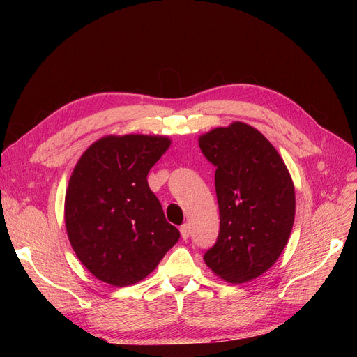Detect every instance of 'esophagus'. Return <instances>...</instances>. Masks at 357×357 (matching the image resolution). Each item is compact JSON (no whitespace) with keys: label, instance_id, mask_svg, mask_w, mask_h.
I'll return each instance as SVG.
<instances>
[{"label":"esophagus","instance_id":"obj_1","mask_svg":"<svg viewBox=\"0 0 357 357\" xmlns=\"http://www.w3.org/2000/svg\"><path fill=\"white\" fill-rule=\"evenodd\" d=\"M181 236H182V238L183 240H186V238H188L190 237V233H191V230H190V226H188V224H183V226H181Z\"/></svg>","mask_w":357,"mask_h":357}]
</instances>
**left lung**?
<instances>
[{"mask_svg": "<svg viewBox=\"0 0 357 357\" xmlns=\"http://www.w3.org/2000/svg\"><path fill=\"white\" fill-rule=\"evenodd\" d=\"M215 166L220 231L204 261L215 275L243 284L265 273L285 249L295 218V190L269 140L236 121L199 137Z\"/></svg>", "mask_w": 357, "mask_h": 357, "instance_id": "left-lung-1", "label": "left lung"}]
</instances>
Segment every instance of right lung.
Masks as SVG:
<instances>
[{"label":"right lung","mask_w":357,"mask_h":357,"mask_svg":"<svg viewBox=\"0 0 357 357\" xmlns=\"http://www.w3.org/2000/svg\"><path fill=\"white\" fill-rule=\"evenodd\" d=\"M169 144L160 136H107L73 169L65 198L68 237L82 265L102 282H139L179 240L147 183Z\"/></svg>","instance_id":"right-lung-1"}]
</instances>
